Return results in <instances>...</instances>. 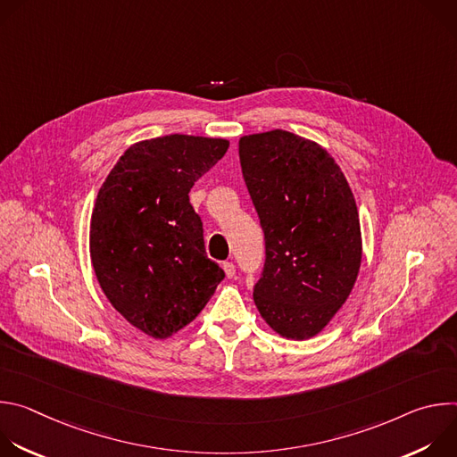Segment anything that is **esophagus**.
Instances as JSON below:
<instances>
[{
	"label": "esophagus",
	"mask_w": 457,
	"mask_h": 457,
	"mask_svg": "<svg viewBox=\"0 0 457 457\" xmlns=\"http://www.w3.org/2000/svg\"><path fill=\"white\" fill-rule=\"evenodd\" d=\"M222 270H224V273H226L228 278H233V277H235V271H237V270H235V264H233V262H224V264H222Z\"/></svg>",
	"instance_id": "esophagus-1"
}]
</instances>
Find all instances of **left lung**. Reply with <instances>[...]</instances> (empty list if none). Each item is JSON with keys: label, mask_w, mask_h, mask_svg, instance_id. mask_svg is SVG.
I'll return each instance as SVG.
<instances>
[{"label": "left lung", "mask_w": 457, "mask_h": 457, "mask_svg": "<svg viewBox=\"0 0 457 457\" xmlns=\"http://www.w3.org/2000/svg\"><path fill=\"white\" fill-rule=\"evenodd\" d=\"M238 155L266 240L254 305L280 337L312 338L345 303L360 271L354 195L328 150L286 129L240 137Z\"/></svg>", "instance_id": "1"}]
</instances>
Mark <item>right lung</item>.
Wrapping results in <instances>:
<instances>
[{"mask_svg":"<svg viewBox=\"0 0 457 457\" xmlns=\"http://www.w3.org/2000/svg\"><path fill=\"white\" fill-rule=\"evenodd\" d=\"M229 141L164 136L129 146L103 182L90 220V258L110 303L152 338L197 318L224 271L208 258L189 189Z\"/></svg>","mask_w":457,"mask_h":457,"instance_id":"1","label":"right lung"}]
</instances>
